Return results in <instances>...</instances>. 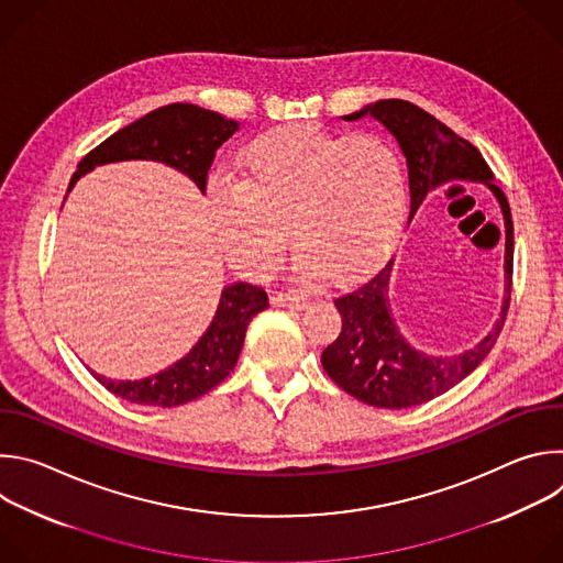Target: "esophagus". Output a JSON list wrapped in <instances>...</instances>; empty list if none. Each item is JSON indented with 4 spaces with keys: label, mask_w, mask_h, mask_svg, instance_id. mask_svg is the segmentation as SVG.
<instances>
[{
    "label": "esophagus",
    "mask_w": 563,
    "mask_h": 563,
    "mask_svg": "<svg viewBox=\"0 0 563 563\" xmlns=\"http://www.w3.org/2000/svg\"><path fill=\"white\" fill-rule=\"evenodd\" d=\"M272 302L276 307H296L298 309V307H305L309 302V296L300 289H278V291H274Z\"/></svg>",
    "instance_id": "esophagus-1"
}]
</instances>
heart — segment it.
I'll use <instances>...</instances> for the list:
<instances>
[{
    "label": "heart",
    "instance_id": "b5f03b06",
    "mask_svg": "<svg viewBox=\"0 0 563 563\" xmlns=\"http://www.w3.org/2000/svg\"><path fill=\"white\" fill-rule=\"evenodd\" d=\"M406 205V169L385 137L307 122L258 135L240 153V176L209 189L227 258L254 278L278 267L285 224L302 274L361 276L391 247Z\"/></svg>",
    "mask_w": 563,
    "mask_h": 563
}]
</instances>
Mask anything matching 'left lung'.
Segmentation results:
<instances>
[{
    "mask_svg": "<svg viewBox=\"0 0 563 563\" xmlns=\"http://www.w3.org/2000/svg\"><path fill=\"white\" fill-rule=\"evenodd\" d=\"M367 113L398 140L400 151L408 159L410 216L432 189L452 180H470L488 185L501 205L506 222L504 309L490 334L463 354L430 356L415 350L400 336L387 305L391 263L363 285L334 298L343 328L336 341L320 354V363L328 376L367 406L404 410L428 404L461 383L497 343L506 323L512 289V213L506 194L493 183L495 176L484 155L434 115L406 100H378L343 120H358Z\"/></svg>",
    "mask_w": 563,
    "mask_h": 563,
    "instance_id": "obj_1",
    "label": "left lung"
}]
</instances>
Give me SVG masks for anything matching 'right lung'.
I'll return each instance as SVG.
<instances>
[{"mask_svg":"<svg viewBox=\"0 0 563 563\" xmlns=\"http://www.w3.org/2000/svg\"><path fill=\"white\" fill-rule=\"evenodd\" d=\"M235 131L238 122L196 104L176 102L159 107L89 151L77 165L68 191L79 178L100 165L120 163V159H157V163H165L189 176L205 194L216 151ZM267 307L269 298L263 287L252 283L227 285L220 294L211 325L178 363L140 380L93 376L111 394L131 400V404L155 408L183 406L187 400L207 394L229 376L240 350H243L252 318Z\"/></svg>","mask_w":563,"mask_h":563,"instance_id":"obj_1","label":"right lung"}]
</instances>
